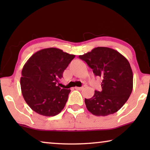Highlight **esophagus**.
Segmentation results:
<instances>
[{"mask_svg":"<svg viewBox=\"0 0 150 150\" xmlns=\"http://www.w3.org/2000/svg\"><path fill=\"white\" fill-rule=\"evenodd\" d=\"M75 89H77V90H83V89H84V87H75Z\"/></svg>","mask_w":150,"mask_h":150,"instance_id":"esophagus-1","label":"esophagus"}]
</instances>
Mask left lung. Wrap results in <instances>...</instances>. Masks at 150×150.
<instances>
[{
    "label": "left lung",
    "instance_id": "8db88e82",
    "mask_svg": "<svg viewBox=\"0 0 150 150\" xmlns=\"http://www.w3.org/2000/svg\"><path fill=\"white\" fill-rule=\"evenodd\" d=\"M79 58L102 80L101 91H95L93 97L85 99L87 110L96 116H107L118 111L132 91L133 74L128 61L107 47H97L79 55Z\"/></svg>",
    "mask_w": 150,
    "mask_h": 150
}]
</instances>
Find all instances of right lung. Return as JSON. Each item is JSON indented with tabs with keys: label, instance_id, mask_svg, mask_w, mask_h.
<instances>
[{
	"label": "right lung",
	"instance_id": "1",
	"mask_svg": "<svg viewBox=\"0 0 150 150\" xmlns=\"http://www.w3.org/2000/svg\"><path fill=\"white\" fill-rule=\"evenodd\" d=\"M75 55L56 48H44L28 59L22 70V93L33 110L55 116L65 107L70 90L57 85Z\"/></svg>",
	"mask_w": 150,
	"mask_h": 150
}]
</instances>
